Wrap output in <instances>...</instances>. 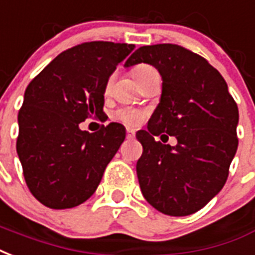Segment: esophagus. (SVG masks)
<instances>
[{
  "label": "esophagus",
  "instance_id": "34e87169",
  "mask_svg": "<svg viewBox=\"0 0 255 255\" xmlns=\"http://www.w3.org/2000/svg\"><path fill=\"white\" fill-rule=\"evenodd\" d=\"M127 137L128 139H132V137H135V131L131 129V128H127Z\"/></svg>",
  "mask_w": 255,
  "mask_h": 255
}]
</instances>
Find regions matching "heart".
<instances>
[{"label": "heart", "instance_id": "b5f03b06", "mask_svg": "<svg viewBox=\"0 0 255 255\" xmlns=\"http://www.w3.org/2000/svg\"><path fill=\"white\" fill-rule=\"evenodd\" d=\"M152 67L148 65H136L132 69V75L135 77V80L139 81L144 78V75L148 74L150 71H152ZM115 80V74H111L108 77V80L105 82V92H109L111 86ZM115 118L118 119L119 122L128 124V126H136L143 120V112L139 109H132V108H122L118 109L115 113Z\"/></svg>", "mask_w": 255, "mask_h": 255}]
</instances>
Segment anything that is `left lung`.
Masks as SVG:
<instances>
[{
  "label": "left lung",
  "instance_id": "left-lung-1",
  "mask_svg": "<svg viewBox=\"0 0 255 255\" xmlns=\"http://www.w3.org/2000/svg\"><path fill=\"white\" fill-rule=\"evenodd\" d=\"M137 63L154 66L162 75L159 104L147 129L136 132L143 146L136 163L142 193L162 214H195L227 181L238 148L237 103L218 70L184 47L143 46L124 66ZM162 133L174 136L177 144L155 142L153 136Z\"/></svg>",
  "mask_w": 255,
  "mask_h": 255
}]
</instances>
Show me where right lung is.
<instances>
[{"instance_id": "add662e5", "label": "right lung", "mask_w": 255, "mask_h": 255, "mask_svg": "<svg viewBox=\"0 0 255 255\" xmlns=\"http://www.w3.org/2000/svg\"><path fill=\"white\" fill-rule=\"evenodd\" d=\"M133 44L88 41L63 51L31 81L18 111L17 155L28 189L52 209L93 195L126 139L120 123L90 133L80 123L104 115L105 82Z\"/></svg>"}]
</instances>
